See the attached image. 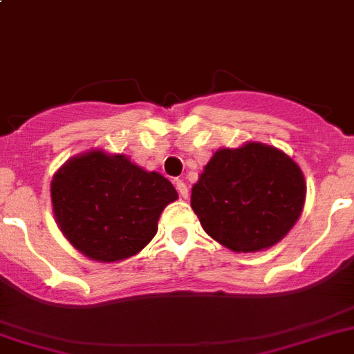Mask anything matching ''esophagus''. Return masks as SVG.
<instances>
[{
    "instance_id": "obj_1",
    "label": "esophagus",
    "mask_w": 354,
    "mask_h": 354,
    "mask_svg": "<svg viewBox=\"0 0 354 354\" xmlns=\"http://www.w3.org/2000/svg\"><path fill=\"white\" fill-rule=\"evenodd\" d=\"M174 185H176L178 192H180V196H182V198H187V196H189V191H187V185L183 183V180H176V182H174Z\"/></svg>"
}]
</instances>
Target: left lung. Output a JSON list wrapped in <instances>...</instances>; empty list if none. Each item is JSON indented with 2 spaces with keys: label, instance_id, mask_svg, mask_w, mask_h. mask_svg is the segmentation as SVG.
Segmentation results:
<instances>
[{
  "label": "left lung",
  "instance_id": "obj_1",
  "mask_svg": "<svg viewBox=\"0 0 354 354\" xmlns=\"http://www.w3.org/2000/svg\"><path fill=\"white\" fill-rule=\"evenodd\" d=\"M304 201L301 167L284 151L261 142L216 151L191 194L205 232L237 254L277 245L301 218Z\"/></svg>",
  "mask_w": 354,
  "mask_h": 354
}]
</instances>
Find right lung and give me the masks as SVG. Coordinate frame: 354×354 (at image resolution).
I'll return each instance as SVG.
<instances>
[{
  "label": "right lung",
  "mask_w": 354,
  "mask_h": 354,
  "mask_svg": "<svg viewBox=\"0 0 354 354\" xmlns=\"http://www.w3.org/2000/svg\"><path fill=\"white\" fill-rule=\"evenodd\" d=\"M53 218L70 245L99 263L129 259L151 243L176 189L126 154L91 149L71 156L50 183Z\"/></svg>",
  "instance_id": "add662e5"
}]
</instances>
